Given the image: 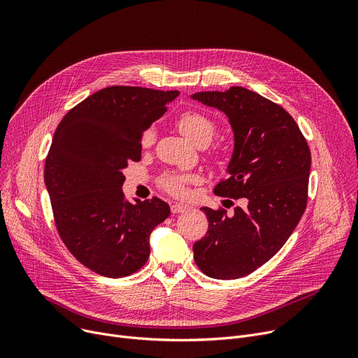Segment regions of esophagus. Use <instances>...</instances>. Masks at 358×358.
I'll return each instance as SVG.
<instances>
[{
    "label": "esophagus",
    "mask_w": 358,
    "mask_h": 358,
    "mask_svg": "<svg viewBox=\"0 0 358 358\" xmlns=\"http://www.w3.org/2000/svg\"><path fill=\"white\" fill-rule=\"evenodd\" d=\"M187 209V206H182V204H178V203H174V204H171V212L174 213V215H177V213H182V212H185Z\"/></svg>",
    "instance_id": "obj_1"
}]
</instances>
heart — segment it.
I'll return each instance as SVG.
<instances>
[{"label":"heart","instance_id":"heart-1","mask_svg":"<svg viewBox=\"0 0 358 358\" xmlns=\"http://www.w3.org/2000/svg\"><path fill=\"white\" fill-rule=\"evenodd\" d=\"M176 124L181 134L196 145L201 142L209 143L216 131L215 122L210 117L203 115V113L194 111V110L181 113L176 120ZM155 138H157L155 129L149 127L142 134L141 143L143 148H149L154 145ZM197 181H199V177L192 173H168L161 177L159 184L166 193L173 194L176 197H182L187 194L189 185Z\"/></svg>","mask_w":358,"mask_h":358}]
</instances>
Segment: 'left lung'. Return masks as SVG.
<instances>
[{
  "mask_svg": "<svg viewBox=\"0 0 358 358\" xmlns=\"http://www.w3.org/2000/svg\"><path fill=\"white\" fill-rule=\"evenodd\" d=\"M193 99L229 117L235 149L229 177L215 187V194L243 201L234 215L201 209L209 229L193 245L194 261L206 275L234 280L273 258L303 216L310 149L289 113L251 90L203 91Z\"/></svg>",
  "mask_w": 358,
  "mask_h": 358,
  "instance_id": "1",
  "label": "left lung"
}]
</instances>
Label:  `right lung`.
<instances>
[{
	"mask_svg": "<svg viewBox=\"0 0 358 358\" xmlns=\"http://www.w3.org/2000/svg\"><path fill=\"white\" fill-rule=\"evenodd\" d=\"M178 91L113 85L71 108L56 127L45 162L55 227L91 271L120 278L149 258V235L171 210L158 199L126 200L123 168L141 161L143 131Z\"/></svg>",
	"mask_w": 358,
	"mask_h": 358,
	"instance_id": "1",
	"label": "right lung"
}]
</instances>
